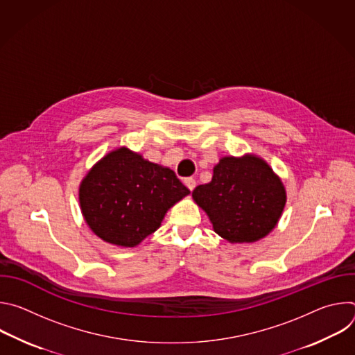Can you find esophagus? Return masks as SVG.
Listing matches in <instances>:
<instances>
[{
  "label": "esophagus",
  "instance_id": "esophagus-1",
  "mask_svg": "<svg viewBox=\"0 0 355 355\" xmlns=\"http://www.w3.org/2000/svg\"><path fill=\"white\" fill-rule=\"evenodd\" d=\"M184 184L187 185V188H188L189 191H192V189L195 188V185H196V181H195V178L189 177V178H185V180H184Z\"/></svg>",
  "mask_w": 355,
  "mask_h": 355
}]
</instances>
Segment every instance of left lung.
Segmentation results:
<instances>
[{
	"instance_id": "1",
	"label": "left lung",
	"mask_w": 355,
	"mask_h": 355,
	"mask_svg": "<svg viewBox=\"0 0 355 355\" xmlns=\"http://www.w3.org/2000/svg\"><path fill=\"white\" fill-rule=\"evenodd\" d=\"M192 198L220 237L230 243H252L277 226L286 192L261 157L244 155L222 157L214 167L212 181L198 185Z\"/></svg>"
}]
</instances>
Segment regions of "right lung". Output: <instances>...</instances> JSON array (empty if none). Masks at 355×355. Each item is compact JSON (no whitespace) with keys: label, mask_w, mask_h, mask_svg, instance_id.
<instances>
[{"label":"right lung","mask_w":355,"mask_h":355,"mask_svg":"<svg viewBox=\"0 0 355 355\" xmlns=\"http://www.w3.org/2000/svg\"><path fill=\"white\" fill-rule=\"evenodd\" d=\"M188 193L173 170L119 147L87 173L78 199L88 227L99 239L135 247L155 233L167 211Z\"/></svg>","instance_id":"add662e5"}]
</instances>
